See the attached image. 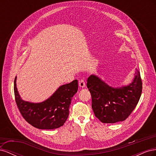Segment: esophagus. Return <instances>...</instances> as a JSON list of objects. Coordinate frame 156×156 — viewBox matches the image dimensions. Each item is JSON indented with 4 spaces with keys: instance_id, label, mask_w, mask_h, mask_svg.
<instances>
[{
    "instance_id": "esophagus-1",
    "label": "esophagus",
    "mask_w": 156,
    "mask_h": 156,
    "mask_svg": "<svg viewBox=\"0 0 156 156\" xmlns=\"http://www.w3.org/2000/svg\"><path fill=\"white\" fill-rule=\"evenodd\" d=\"M79 87H81V88H84L85 87V82H84V81L83 79H81V80H80V81H79Z\"/></svg>"
}]
</instances>
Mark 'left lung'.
Listing matches in <instances>:
<instances>
[{"label": "left lung", "instance_id": "obj_1", "mask_svg": "<svg viewBox=\"0 0 156 156\" xmlns=\"http://www.w3.org/2000/svg\"><path fill=\"white\" fill-rule=\"evenodd\" d=\"M142 87L137 69L131 83L120 87H111L97 75H91L87 80V88L91 94L95 116L107 124L125 120L137 105Z\"/></svg>", "mask_w": 156, "mask_h": 156}]
</instances>
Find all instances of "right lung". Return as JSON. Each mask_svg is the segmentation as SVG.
<instances>
[{"label": "right lung", "mask_w": 156, "mask_h": 156, "mask_svg": "<svg viewBox=\"0 0 156 156\" xmlns=\"http://www.w3.org/2000/svg\"><path fill=\"white\" fill-rule=\"evenodd\" d=\"M16 80L17 77L14 80L16 101L28 123L40 129H54L64 125L69 115L72 99L77 92V80L59 87L48 99L40 103L23 100L17 90Z\"/></svg>", "instance_id": "right-lung-1"}]
</instances>
